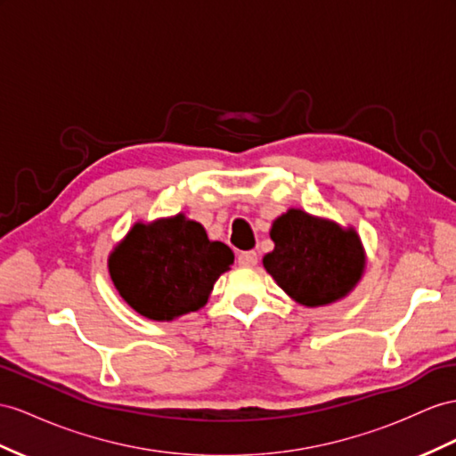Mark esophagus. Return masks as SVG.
Here are the masks:
<instances>
[{
  "label": "esophagus",
  "mask_w": 456,
  "mask_h": 456,
  "mask_svg": "<svg viewBox=\"0 0 456 456\" xmlns=\"http://www.w3.org/2000/svg\"><path fill=\"white\" fill-rule=\"evenodd\" d=\"M258 264V254H256L254 250H248V252H240L239 254V265L242 267H252Z\"/></svg>",
  "instance_id": "1"
}]
</instances>
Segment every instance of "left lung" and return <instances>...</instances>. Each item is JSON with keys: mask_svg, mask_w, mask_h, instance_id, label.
I'll return each instance as SVG.
<instances>
[{"mask_svg": "<svg viewBox=\"0 0 456 456\" xmlns=\"http://www.w3.org/2000/svg\"><path fill=\"white\" fill-rule=\"evenodd\" d=\"M273 252L264 267L302 306H323L343 298L364 272V250L354 229L289 209L272 227Z\"/></svg>", "mask_w": 456, "mask_h": 456, "instance_id": "8db88e82", "label": "left lung"}]
</instances>
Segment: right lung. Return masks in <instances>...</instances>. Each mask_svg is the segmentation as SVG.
I'll list each match as a JSON object with an SVG mask.
<instances>
[{
  "mask_svg": "<svg viewBox=\"0 0 456 456\" xmlns=\"http://www.w3.org/2000/svg\"><path fill=\"white\" fill-rule=\"evenodd\" d=\"M235 254L209 240L183 214L154 224H136L110 256V273L119 295L150 320H173L202 308L214 283Z\"/></svg>",
  "mask_w": 456,
  "mask_h": 456,
  "instance_id": "obj_1",
  "label": "right lung"
}]
</instances>
